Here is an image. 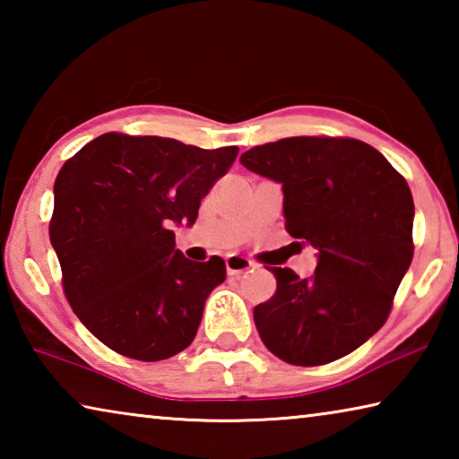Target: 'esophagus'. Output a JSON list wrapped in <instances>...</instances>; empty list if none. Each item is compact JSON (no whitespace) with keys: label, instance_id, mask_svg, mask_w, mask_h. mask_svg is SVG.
I'll return each mask as SVG.
<instances>
[{"label":"esophagus","instance_id":"esophagus-1","mask_svg":"<svg viewBox=\"0 0 459 459\" xmlns=\"http://www.w3.org/2000/svg\"><path fill=\"white\" fill-rule=\"evenodd\" d=\"M253 267V261L243 257V255H229L227 257V271L229 275H240Z\"/></svg>","mask_w":459,"mask_h":459}]
</instances>
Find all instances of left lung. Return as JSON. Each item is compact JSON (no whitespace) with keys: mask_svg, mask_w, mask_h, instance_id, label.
Returning <instances> with one entry per match:
<instances>
[{"mask_svg":"<svg viewBox=\"0 0 459 459\" xmlns=\"http://www.w3.org/2000/svg\"><path fill=\"white\" fill-rule=\"evenodd\" d=\"M240 164L281 184L287 232L317 248L309 279L271 269L277 291L253 312L263 344L295 367L351 354L383 328L413 259L405 178L351 137H285Z\"/></svg>","mask_w":459,"mask_h":459,"instance_id":"8db88e82","label":"left lung"}]
</instances>
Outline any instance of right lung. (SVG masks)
I'll return each instance as SVG.
<instances>
[{"label":"right lung","mask_w":459,"mask_h":459,"mask_svg":"<svg viewBox=\"0 0 459 459\" xmlns=\"http://www.w3.org/2000/svg\"><path fill=\"white\" fill-rule=\"evenodd\" d=\"M237 153L235 145L103 134L60 168L50 243L62 287L84 328L111 351L155 362L192 344L227 265L216 255L186 259L169 227L194 224Z\"/></svg>","instance_id":"add662e5"}]
</instances>
